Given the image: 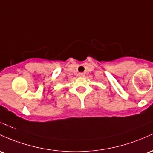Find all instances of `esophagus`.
Segmentation results:
<instances>
[{
  "label": "esophagus",
  "instance_id": "34e87169",
  "mask_svg": "<svg viewBox=\"0 0 153 153\" xmlns=\"http://www.w3.org/2000/svg\"><path fill=\"white\" fill-rule=\"evenodd\" d=\"M78 75H79V76H80V77H83V76H84V73H80L78 74Z\"/></svg>",
  "mask_w": 153,
  "mask_h": 153
}]
</instances>
